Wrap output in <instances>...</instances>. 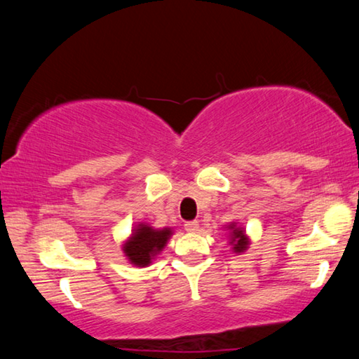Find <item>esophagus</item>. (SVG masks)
<instances>
[{"instance_id": "esophagus-1", "label": "esophagus", "mask_w": 359, "mask_h": 359, "mask_svg": "<svg viewBox=\"0 0 359 359\" xmlns=\"http://www.w3.org/2000/svg\"><path fill=\"white\" fill-rule=\"evenodd\" d=\"M184 226H185V229L188 231V233H196L198 228H199V223H198L196 220H193V222H187V223L184 224Z\"/></svg>"}]
</instances>
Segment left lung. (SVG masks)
<instances>
[{"mask_svg": "<svg viewBox=\"0 0 359 359\" xmlns=\"http://www.w3.org/2000/svg\"><path fill=\"white\" fill-rule=\"evenodd\" d=\"M228 229H229V244L233 245V252L236 253L245 252L248 248V244H250V241H248L244 228L238 226L236 223H231Z\"/></svg>", "mask_w": 359, "mask_h": 359, "instance_id": "obj_1", "label": "left lung"}]
</instances>
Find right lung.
Wrapping results in <instances>:
<instances>
[{"label": "right lung", "mask_w": 359, "mask_h": 359, "mask_svg": "<svg viewBox=\"0 0 359 359\" xmlns=\"http://www.w3.org/2000/svg\"><path fill=\"white\" fill-rule=\"evenodd\" d=\"M172 236L171 228L154 229L149 224L139 223L133 229L131 238L123 244V253L131 264L145 267L168 244Z\"/></svg>", "instance_id": "add662e5"}]
</instances>
